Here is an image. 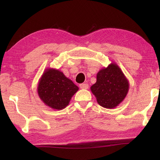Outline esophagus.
I'll list each match as a JSON object with an SVG mask.
<instances>
[{"label": "esophagus", "instance_id": "34e87169", "mask_svg": "<svg viewBox=\"0 0 160 160\" xmlns=\"http://www.w3.org/2000/svg\"><path fill=\"white\" fill-rule=\"evenodd\" d=\"M80 88L81 89H85V90H87V89L89 88V85L87 83H82L80 85Z\"/></svg>", "mask_w": 160, "mask_h": 160}]
</instances>
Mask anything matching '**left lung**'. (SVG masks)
I'll use <instances>...</instances> for the list:
<instances>
[{"mask_svg": "<svg viewBox=\"0 0 160 160\" xmlns=\"http://www.w3.org/2000/svg\"><path fill=\"white\" fill-rule=\"evenodd\" d=\"M90 90L100 106L114 109L126 98L129 82L118 65L112 63L97 72V82Z\"/></svg>", "mask_w": 160, "mask_h": 160, "instance_id": "obj_1", "label": "left lung"}]
</instances>
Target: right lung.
<instances>
[{
  "label": "right lung",
  "mask_w": 160,
  "mask_h": 160,
  "mask_svg": "<svg viewBox=\"0 0 160 160\" xmlns=\"http://www.w3.org/2000/svg\"><path fill=\"white\" fill-rule=\"evenodd\" d=\"M78 90V87L63 72L51 68L45 69L37 86L39 98L47 106L56 110L66 108Z\"/></svg>",
  "instance_id": "1"
}]
</instances>
